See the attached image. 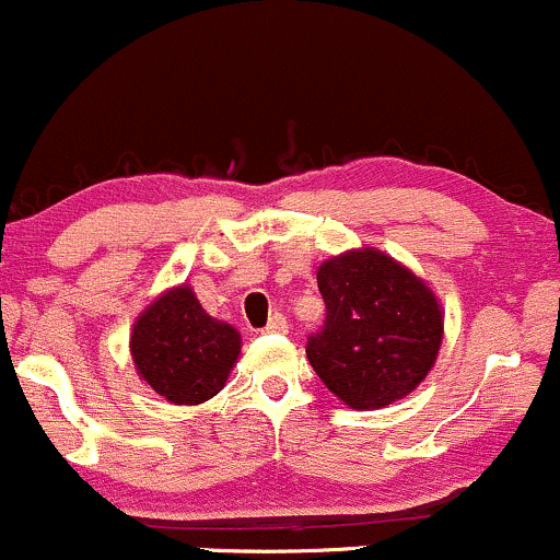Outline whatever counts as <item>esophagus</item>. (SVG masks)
I'll list each match as a JSON object with an SVG mask.
<instances>
[{
    "instance_id": "obj_1",
    "label": "esophagus",
    "mask_w": 560,
    "mask_h": 560,
    "mask_svg": "<svg viewBox=\"0 0 560 560\" xmlns=\"http://www.w3.org/2000/svg\"><path fill=\"white\" fill-rule=\"evenodd\" d=\"M262 331H266V334H287V331H289L287 318L281 316V313H273L271 320H268L266 329H262Z\"/></svg>"
}]
</instances>
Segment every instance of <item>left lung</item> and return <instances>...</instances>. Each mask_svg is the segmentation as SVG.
<instances>
[{"label": "left lung", "mask_w": 560, "mask_h": 560, "mask_svg": "<svg viewBox=\"0 0 560 560\" xmlns=\"http://www.w3.org/2000/svg\"><path fill=\"white\" fill-rule=\"evenodd\" d=\"M316 276L326 324L305 352L326 389L355 410L410 395L434 369L445 337L434 289L376 247L334 255Z\"/></svg>", "instance_id": "1"}]
</instances>
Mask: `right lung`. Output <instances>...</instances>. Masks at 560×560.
I'll return each mask as SVG.
<instances>
[{"label": "right lung", "instance_id": "right-lung-1", "mask_svg": "<svg viewBox=\"0 0 560 560\" xmlns=\"http://www.w3.org/2000/svg\"><path fill=\"white\" fill-rule=\"evenodd\" d=\"M131 361L144 384L171 405H202L226 387L242 334L205 313L195 289L160 292L133 320Z\"/></svg>", "mask_w": 560, "mask_h": 560}]
</instances>
